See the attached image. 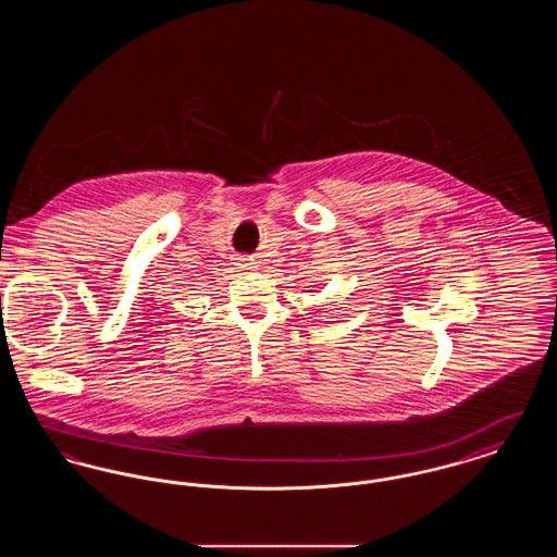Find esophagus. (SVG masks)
I'll use <instances>...</instances> for the list:
<instances>
[{
  "instance_id": "34e87169",
  "label": "esophagus",
  "mask_w": 557,
  "mask_h": 557,
  "mask_svg": "<svg viewBox=\"0 0 557 557\" xmlns=\"http://www.w3.org/2000/svg\"><path fill=\"white\" fill-rule=\"evenodd\" d=\"M244 261H250V259H244ZM248 265H252V263H248Z\"/></svg>"
}]
</instances>
